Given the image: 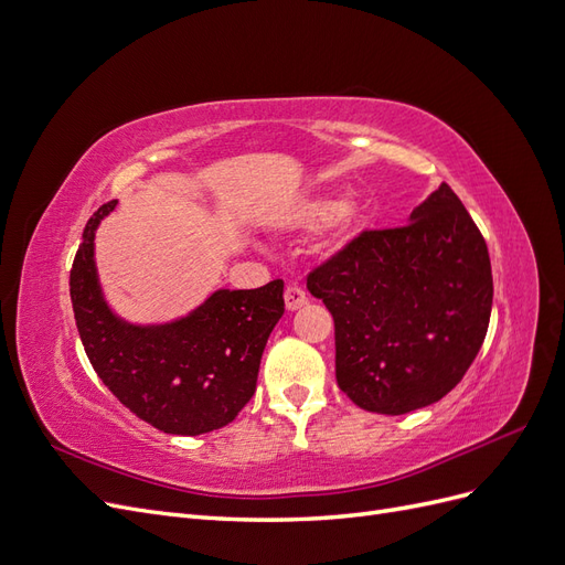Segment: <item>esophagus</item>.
Instances as JSON below:
<instances>
[{"mask_svg":"<svg viewBox=\"0 0 565 565\" xmlns=\"http://www.w3.org/2000/svg\"><path fill=\"white\" fill-rule=\"evenodd\" d=\"M306 303H309V297H306V292H303L299 285H289L285 289L287 311H297V309H301V306H306Z\"/></svg>","mask_w":565,"mask_h":565,"instance_id":"34e87169","label":"esophagus"}]
</instances>
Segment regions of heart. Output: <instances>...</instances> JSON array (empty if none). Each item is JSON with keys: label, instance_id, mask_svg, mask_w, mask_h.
Instances as JSON below:
<instances>
[{"label": "heart", "instance_id": "1", "mask_svg": "<svg viewBox=\"0 0 565 565\" xmlns=\"http://www.w3.org/2000/svg\"><path fill=\"white\" fill-rule=\"evenodd\" d=\"M332 221V247H347L361 228V212L353 204H341L334 198L320 195L306 200L292 214V224L303 231H316Z\"/></svg>", "mask_w": 565, "mask_h": 565}]
</instances>
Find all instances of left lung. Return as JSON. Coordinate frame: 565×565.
I'll return each instance as SVG.
<instances>
[{"instance_id": "left-lung-1", "label": "left lung", "mask_w": 565, "mask_h": 565, "mask_svg": "<svg viewBox=\"0 0 565 565\" xmlns=\"http://www.w3.org/2000/svg\"><path fill=\"white\" fill-rule=\"evenodd\" d=\"M334 318L337 384L367 413L405 415L450 393L492 309L481 231L448 183L403 228L365 231L309 276Z\"/></svg>"}]
</instances>
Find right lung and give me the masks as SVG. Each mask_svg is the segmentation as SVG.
<instances>
[{
    "instance_id": "1",
    "label": "right lung",
    "mask_w": 565,
    "mask_h": 565,
    "mask_svg": "<svg viewBox=\"0 0 565 565\" xmlns=\"http://www.w3.org/2000/svg\"><path fill=\"white\" fill-rule=\"evenodd\" d=\"M115 204L87 221L71 270L84 351L113 396L156 429L177 436L221 429L254 396L266 341L285 313V282L214 289L181 318L129 322L108 303L94 259L96 228Z\"/></svg>"
}]
</instances>
